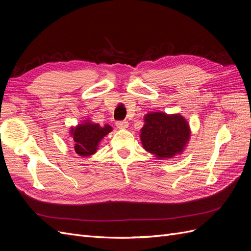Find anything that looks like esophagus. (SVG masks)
<instances>
[{"label":"esophagus","mask_w":251,"mask_h":251,"mask_svg":"<svg viewBox=\"0 0 251 251\" xmlns=\"http://www.w3.org/2000/svg\"><path fill=\"white\" fill-rule=\"evenodd\" d=\"M116 126L119 128H126L128 126V123H127V121H126V120H124V121H117Z\"/></svg>","instance_id":"obj_1"}]
</instances>
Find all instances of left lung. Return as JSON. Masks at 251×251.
Wrapping results in <instances>:
<instances>
[{
    "instance_id": "8db88e82",
    "label": "left lung",
    "mask_w": 251,
    "mask_h": 251,
    "mask_svg": "<svg viewBox=\"0 0 251 251\" xmlns=\"http://www.w3.org/2000/svg\"><path fill=\"white\" fill-rule=\"evenodd\" d=\"M140 130L143 149L157 159H170L183 153L191 138V127L180 114L150 112Z\"/></svg>"
}]
</instances>
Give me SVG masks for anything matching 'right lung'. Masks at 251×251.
I'll list each match as a JSON object with an SVG mask.
<instances>
[{"instance_id":"obj_1","label":"right lung","mask_w":251,"mask_h":251,"mask_svg":"<svg viewBox=\"0 0 251 251\" xmlns=\"http://www.w3.org/2000/svg\"><path fill=\"white\" fill-rule=\"evenodd\" d=\"M110 125L100 126L86 119L76 126H71L70 136L74 141L75 153L81 157H90L95 154L98 146L104 136L112 132Z\"/></svg>"}]
</instances>
